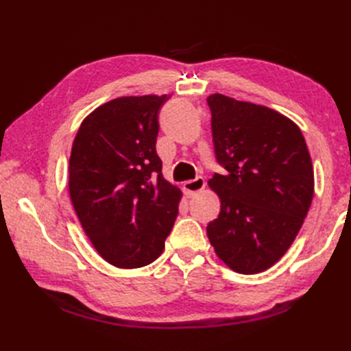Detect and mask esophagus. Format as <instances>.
<instances>
[{
  "mask_svg": "<svg viewBox=\"0 0 351 351\" xmlns=\"http://www.w3.org/2000/svg\"><path fill=\"white\" fill-rule=\"evenodd\" d=\"M204 187H205V180H204L202 176H197V178H195V180L184 182V185H182L184 193H185V195H187L189 197L195 196L196 193L202 190Z\"/></svg>",
  "mask_w": 351,
  "mask_h": 351,
  "instance_id": "34e87169",
  "label": "esophagus"
}]
</instances>
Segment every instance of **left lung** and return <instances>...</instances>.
<instances>
[{
	"instance_id": "8db88e82",
	"label": "left lung",
	"mask_w": 351,
	"mask_h": 351,
	"mask_svg": "<svg viewBox=\"0 0 351 351\" xmlns=\"http://www.w3.org/2000/svg\"><path fill=\"white\" fill-rule=\"evenodd\" d=\"M211 110L215 160L210 187L221 202L206 228L217 256L237 273L255 274L283 256L314 196V169L299 126L278 111L215 93Z\"/></svg>"
}]
</instances>
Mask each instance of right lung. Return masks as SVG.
Returning a JSON list of instances; mask_svg holds the SVG:
<instances>
[{
	"instance_id": "add662e5",
	"label": "right lung",
	"mask_w": 351,
	"mask_h": 351,
	"mask_svg": "<svg viewBox=\"0 0 351 351\" xmlns=\"http://www.w3.org/2000/svg\"><path fill=\"white\" fill-rule=\"evenodd\" d=\"M167 95L125 96L81 123L69 160L72 205L99 255L119 268L158 258L178 215L181 190L162 178L158 113Z\"/></svg>"
}]
</instances>
